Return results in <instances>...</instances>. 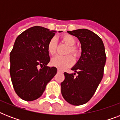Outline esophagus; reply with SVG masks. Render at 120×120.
Returning a JSON list of instances; mask_svg holds the SVG:
<instances>
[{"label":"esophagus","mask_w":120,"mask_h":120,"mask_svg":"<svg viewBox=\"0 0 120 120\" xmlns=\"http://www.w3.org/2000/svg\"><path fill=\"white\" fill-rule=\"evenodd\" d=\"M58 72H59V73H63V71L60 69H58Z\"/></svg>","instance_id":"esophagus-1"}]
</instances>
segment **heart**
Wrapping results in <instances>:
<instances>
[{
  "label": "heart",
  "mask_w": 120,
  "mask_h": 120,
  "mask_svg": "<svg viewBox=\"0 0 120 120\" xmlns=\"http://www.w3.org/2000/svg\"><path fill=\"white\" fill-rule=\"evenodd\" d=\"M62 40L68 46H70L68 53H71L75 57L79 56V49L74 47L76 43V40L75 37L71 35H64L62 36ZM47 50L49 54L53 55L55 54L56 50V41L55 38H52L49 42L47 46ZM73 64V58L71 55L62 56H56L53 57L51 60V64L53 67L58 68L60 69H64L65 68L71 66Z\"/></svg>",
  "instance_id": "1"
}]
</instances>
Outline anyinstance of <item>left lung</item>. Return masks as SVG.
Masks as SVG:
<instances>
[{"instance_id":"8db88e82","label":"left lung","mask_w":120,"mask_h":120,"mask_svg":"<svg viewBox=\"0 0 120 120\" xmlns=\"http://www.w3.org/2000/svg\"><path fill=\"white\" fill-rule=\"evenodd\" d=\"M67 32L79 39L82 53L71 68L78 75L65 72L61 92L68 103L78 106L87 103L97 90L103 79L106 56L102 40L94 32L85 29Z\"/></svg>"}]
</instances>
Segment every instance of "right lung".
I'll return each mask as SVG.
<instances>
[{"label":"right lung","instance_id":"add662e5","mask_svg":"<svg viewBox=\"0 0 120 120\" xmlns=\"http://www.w3.org/2000/svg\"><path fill=\"white\" fill-rule=\"evenodd\" d=\"M56 32L34 26L16 38L10 53V74L16 93L23 100L40 98L56 75V67L47 66L50 60L47 46Z\"/></svg>","mask_w":120,"mask_h":120}]
</instances>
